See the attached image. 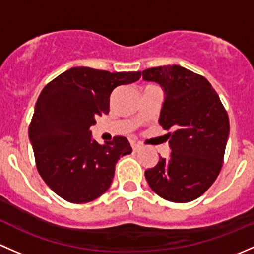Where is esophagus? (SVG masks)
Instances as JSON below:
<instances>
[{
    "label": "esophagus",
    "instance_id": "1",
    "mask_svg": "<svg viewBox=\"0 0 254 254\" xmlns=\"http://www.w3.org/2000/svg\"><path fill=\"white\" fill-rule=\"evenodd\" d=\"M131 147H132V149H134L135 152H137L138 149H140L141 147H142V145H141V143H136V142H131Z\"/></svg>",
    "mask_w": 254,
    "mask_h": 254
}]
</instances>
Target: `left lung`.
<instances>
[{
    "instance_id": "obj_1",
    "label": "left lung",
    "mask_w": 254,
    "mask_h": 254,
    "mask_svg": "<svg viewBox=\"0 0 254 254\" xmlns=\"http://www.w3.org/2000/svg\"><path fill=\"white\" fill-rule=\"evenodd\" d=\"M142 79L164 90L159 124L169 130V158L145 172L149 188L175 203L198 198L212 186L223 167L230 132L229 117L210 82L180 65L142 71Z\"/></svg>"
}]
</instances>
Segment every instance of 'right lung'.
<instances>
[{
	"label": "right lung",
	"mask_w": 254,
	"mask_h": 254,
	"mask_svg": "<svg viewBox=\"0 0 254 254\" xmlns=\"http://www.w3.org/2000/svg\"><path fill=\"white\" fill-rule=\"evenodd\" d=\"M141 71L109 73L75 66L44 87L29 125L36 168L49 188L70 203H87L111 186L120 157L132 148L124 136L100 145L92 138L96 118L108 114L116 87L131 84Z\"/></svg>",
	"instance_id": "right-lung-1"
}]
</instances>
